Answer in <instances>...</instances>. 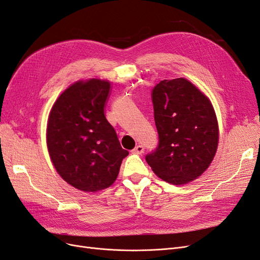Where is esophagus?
<instances>
[{"mask_svg": "<svg viewBox=\"0 0 260 260\" xmlns=\"http://www.w3.org/2000/svg\"><path fill=\"white\" fill-rule=\"evenodd\" d=\"M132 152L134 153V154H139V155H141L143 152H145V148H143V146H141V145H138L137 147H135L134 148L133 150H132Z\"/></svg>", "mask_w": 260, "mask_h": 260, "instance_id": "1", "label": "esophagus"}]
</instances>
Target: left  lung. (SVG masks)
<instances>
[{"instance_id": "8db88e82", "label": "left lung", "mask_w": 260, "mask_h": 260, "mask_svg": "<svg viewBox=\"0 0 260 260\" xmlns=\"http://www.w3.org/2000/svg\"><path fill=\"white\" fill-rule=\"evenodd\" d=\"M151 96L158 146L146 160L168 183H188L201 176L216 153L218 126L212 105L184 78L161 80Z\"/></svg>"}]
</instances>
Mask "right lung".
Listing matches in <instances>:
<instances>
[{
    "instance_id": "add662e5",
    "label": "right lung",
    "mask_w": 260,
    "mask_h": 260,
    "mask_svg": "<svg viewBox=\"0 0 260 260\" xmlns=\"http://www.w3.org/2000/svg\"><path fill=\"white\" fill-rule=\"evenodd\" d=\"M110 83L91 79L67 88L51 109L47 146L59 175L83 191L109 187L128 151L105 117Z\"/></svg>"
}]
</instances>
